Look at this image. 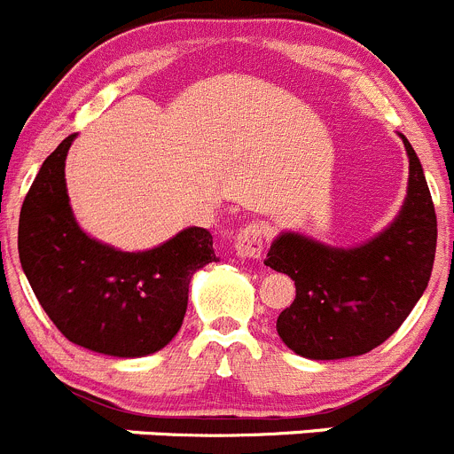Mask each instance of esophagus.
Returning a JSON list of instances; mask_svg holds the SVG:
<instances>
[{"label":"esophagus","instance_id":"obj_1","mask_svg":"<svg viewBox=\"0 0 454 454\" xmlns=\"http://www.w3.org/2000/svg\"><path fill=\"white\" fill-rule=\"evenodd\" d=\"M267 245V230L261 223L245 224L236 236V254L240 258H261Z\"/></svg>","mask_w":454,"mask_h":454}]
</instances>
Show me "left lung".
<instances>
[{"label": "left lung", "instance_id": "8db88e82", "mask_svg": "<svg viewBox=\"0 0 454 454\" xmlns=\"http://www.w3.org/2000/svg\"><path fill=\"white\" fill-rule=\"evenodd\" d=\"M410 160L408 193L396 218L368 243L332 247L296 231L271 243L265 265L296 285L294 303L276 330L305 359L359 356L390 339L428 287L437 249V215L424 167L401 136Z\"/></svg>", "mask_w": 454, "mask_h": 454}]
</instances>
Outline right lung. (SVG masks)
Instances as JSON below:
<instances>
[{"instance_id": "add662e5", "label": "right lung", "mask_w": 454, "mask_h": 454, "mask_svg": "<svg viewBox=\"0 0 454 454\" xmlns=\"http://www.w3.org/2000/svg\"><path fill=\"white\" fill-rule=\"evenodd\" d=\"M73 140L44 160L26 193L17 231L21 270L71 343L118 359L146 356L178 334L192 276L218 261L214 239L187 227L146 252L90 239L73 215L64 178Z\"/></svg>"}]
</instances>
